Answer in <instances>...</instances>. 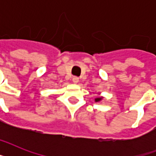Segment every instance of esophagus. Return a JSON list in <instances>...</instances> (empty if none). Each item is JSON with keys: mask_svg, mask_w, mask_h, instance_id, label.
Returning <instances> with one entry per match:
<instances>
[{"mask_svg": "<svg viewBox=\"0 0 156 156\" xmlns=\"http://www.w3.org/2000/svg\"><path fill=\"white\" fill-rule=\"evenodd\" d=\"M72 80H73V83H78V81H79V78H78V77H73Z\"/></svg>", "mask_w": 156, "mask_h": 156, "instance_id": "obj_1", "label": "esophagus"}]
</instances>
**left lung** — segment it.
<instances>
[{"instance_id":"8db88e82","label":"left lung","mask_w":156,"mask_h":156,"mask_svg":"<svg viewBox=\"0 0 156 156\" xmlns=\"http://www.w3.org/2000/svg\"><path fill=\"white\" fill-rule=\"evenodd\" d=\"M102 100V97H99V98H96L95 99V102H99V101H100V100Z\"/></svg>"}]
</instances>
